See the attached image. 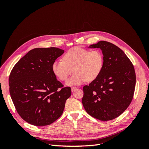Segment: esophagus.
I'll list each match as a JSON object with an SVG mask.
<instances>
[{
  "label": "esophagus",
  "instance_id": "esophagus-1",
  "mask_svg": "<svg viewBox=\"0 0 149 149\" xmlns=\"http://www.w3.org/2000/svg\"><path fill=\"white\" fill-rule=\"evenodd\" d=\"M76 89H77V88H76V87H72V88H71V91H74Z\"/></svg>",
  "mask_w": 149,
  "mask_h": 149
}]
</instances>
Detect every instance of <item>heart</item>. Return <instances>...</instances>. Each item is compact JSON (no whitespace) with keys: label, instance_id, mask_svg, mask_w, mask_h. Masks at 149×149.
<instances>
[{"label":"heart","instance_id":"heart-1","mask_svg":"<svg viewBox=\"0 0 149 149\" xmlns=\"http://www.w3.org/2000/svg\"><path fill=\"white\" fill-rule=\"evenodd\" d=\"M63 60H56L52 68L53 74L60 81H66L73 73L74 74L67 81L66 85H79L92 81L101 73L104 58L98 49H91L75 47L68 50L63 57Z\"/></svg>","mask_w":149,"mask_h":149}]
</instances>
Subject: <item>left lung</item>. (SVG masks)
I'll use <instances>...</instances> for the list:
<instances>
[{"instance_id":"obj_1","label":"left lung","mask_w":149,"mask_h":149,"mask_svg":"<svg viewBox=\"0 0 149 149\" xmlns=\"http://www.w3.org/2000/svg\"><path fill=\"white\" fill-rule=\"evenodd\" d=\"M89 48L101 49L104 64L98 77L83 87V105L94 118L114 119L132 100L136 80L134 66L124 52L110 42L100 41Z\"/></svg>"}]
</instances>
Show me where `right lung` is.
Instances as JSON below:
<instances>
[{
  "label": "right lung",
  "mask_w": 149,
  "mask_h": 149,
  "mask_svg": "<svg viewBox=\"0 0 149 149\" xmlns=\"http://www.w3.org/2000/svg\"><path fill=\"white\" fill-rule=\"evenodd\" d=\"M63 53V49L55 47L34 48L11 71L10 96L18 114L26 123L48 125L63 112L71 88L63 87L52 68L53 63Z\"/></svg>",
  "instance_id": "add662e5"
}]
</instances>
